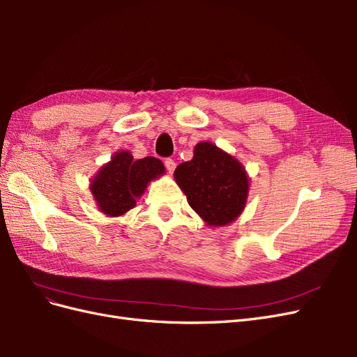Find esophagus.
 I'll return each instance as SVG.
<instances>
[{
	"label": "esophagus",
	"instance_id": "1",
	"mask_svg": "<svg viewBox=\"0 0 357 357\" xmlns=\"http://www.w3.org/2000/svg\"><path fill=\"white\" fill-rule=\"evenodd\" d=\"M176 162L172 160V159H165V167H167V169L169 171V172H174V169H176Z\"/></svg>",
	"mask_w": 357,
	"mask_h": 357
}]
</instances>
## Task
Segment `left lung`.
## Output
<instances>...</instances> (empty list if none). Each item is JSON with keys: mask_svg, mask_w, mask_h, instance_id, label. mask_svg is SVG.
Masks as SVG:
<instances>
[{"mask_svg": "<svg viewBox=\"0 0 357 357\" xmlns=\"http://www.w3.org/2000/svg\"><path fill=\"white\" fill-rule=\"evenodd\" d=\"M174 177L190 207L211 226L228 225L244 210L245 171L238 160L211 143L197 144L192 160L180 164Z\"/></svg>", "mask_w": 357, "mask_h": 357, "instance_id": "left-lung-1", "label": "left lung"}]
</instances>
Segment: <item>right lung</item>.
Here are the masks:
<instances>
[{
    "mask_svg": "<svg viewBox=\"0 0 357 357\" xmlns=\"http://www.w3.org/2000/svg\"><path fill=\"white\" fill-rule=\"evenodd\" d=\"M164 164L158 158L134 160L129 152H119L91 183L92 195L102 213L121 215L134 207L147 183L164 174Z\"/></svg>",
    "mask_w": 357,
    "mask_h": 357,
    "instance_id": "add662e5",
    "label": "right lung"
}]
</instances>
